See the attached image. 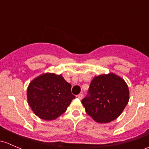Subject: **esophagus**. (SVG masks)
<instances>
[{"label":"esophagus","mask_w":149,"mask_h":149,"mask_svg":"<svg viewBox=\"0 0 149 149\" xmlns=\"http://www.w3.org/2000/svg\"><path fill=\"white\" fill-rule=\"evenodd\" d=\"M77 97H78V98H79L80 100L82 99V98H83V94H82V93H80V94L77 95Z\"/></svg>","instance_id":"obj_1"}]
</instances>
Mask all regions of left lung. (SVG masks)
<instances>
[{
  "label": "left lung",
  "mask_w": 149,
  "mask_h": 149,
  "mask_svg": "<svg viewBox=\"0 0 149 149\" xmlns=\"http://www.w3.org/2000/svg\"><path fill=\"white\" fill-rule=\"evenodd\" d=\"M129 101L126 81L113 73L95 76L88 95L82 100L86 112L95 121L106 123L116 119Z\"/></svg>",
  "instance_id": "1"
}]
</instances>
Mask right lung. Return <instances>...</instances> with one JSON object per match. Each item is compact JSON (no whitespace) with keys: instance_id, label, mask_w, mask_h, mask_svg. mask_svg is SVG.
Masks as SVG:
<instances>
[{"instance_id":"obj_1","label":"right lung","mask_w":149,"mask_h":149,"mask_svg":"<svg viewBox=\"0 0 149 149\" xmlns=\"http://www.w3.org/2000/svg\"><path fill=\"white\" fill-rule=\"evenodd\" d=\"M71 85L62 75L45 73L31 81L27 99L34 113L41 119L53 120L61 116L74 99Z\"/></svg>"}]
</instances>
